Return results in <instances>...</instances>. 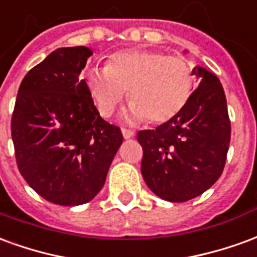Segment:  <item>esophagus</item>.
Masks as SVG:
<instances>
[{"label":"esophagus","instance_id":"1","mask_svg":"<svg viewBox=\"0 0 257 257\" xmlns=\"http://www.w3.org/2000/svg\"><path fill=\"white\" fill-rule=\"evenodd\" d=\"M121 132H122L123 139H131V138H134L135 136L134 131H129V129H122Z\"/></svg>","mask_w":257,"mask_h":257}]
</instances>
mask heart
I'll return each mask as SVG.
<instances>
[{
  "label": "heart",
  "instance_id": "1",
  "mask_svg": "<svg viewBox=\"0 0 257 257\" xmlns=\"http://www.w3.org/2000/svg\"><path fill=\"white\" fill-rule=\"evenodd\" d=\"M85 84L97 111L110 117L128 90V122L165 123L179 115L193 95L194 77L189 62L180 56L149 49L114 53L106 67L90 68Z\"/></svg>",
  "mask_w": 257,
  "mask_h": 257
}]
</instances>
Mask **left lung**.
<instances>
[{
    "instance_id": "left-lung-1",
    "label": "left lung",
    "mask_w": 257,
    "mask_h": 257,
    "mask_svg": "<svg viewBox=\"0 0 257 257\" xmlns=\"http://www.w3.org/2000/svg\"><path fill=\"white\" fill-rule=\"evenodd\" d=\"M199 85L176 117L153 131H140L142 175L160 198L184 202L210 189L220 178L231 125L220 81L201 66L193 68Z\"/></svg>"
}]
</instances>
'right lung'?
<instances>
[{"mask_svg": "<svg viewBox=\"0 0 257 257\" xmlns=\"http://www.w3.org/2000/svg\"><path fill=\"white\" fill-rule=\"evenodd\" d=\"M92 51L59 48L26 74L11 122L22 176L49 202H89L106 182L122 135L93 104L81 71Z\"/></svg>", "mask_w": 257, "mask_h": 257, "instance_id": "right-lung-1", "label": "right lung"}]
</instances>
